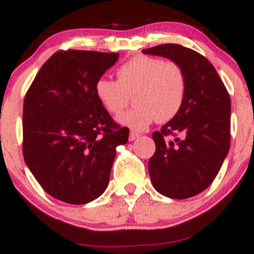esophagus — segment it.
Masks as SVG:
<instances>
[{"instance_id": "1", "label": "esophagus", "mask_w": 254, "mask_h": 254, "mask_svg": "<svg viewBox=\"0 0 254 254\" xmlns=\"http://www.w3.org/2000/svg\"><path fill=\"white\" fill-rule=\"evenodd\" d=\"M138 137H140V133L133 132V131L130 132V135H129V140H130V141H135V140H137Z\"/></svg>"}]
</instances>
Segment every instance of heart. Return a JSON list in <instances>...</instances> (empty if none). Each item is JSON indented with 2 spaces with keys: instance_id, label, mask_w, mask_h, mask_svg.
Listing matches in <instances>:
<instances>
[{
  "instance_id": "b5f03b06",
  "label": "heart",
  "mask_w": 254,
  "mask_h": 254,
  "mask_svg": "<svg viewBox=\"0 0 254 254\" xmlns=\"http://www.w3.org/2000/svg\"><path fill=\"white\" fill-rule=\"evenodd\" d=\"M116 79L100 77L95 83V94L106 110L112 114L122 112L135 91L136 106L117 118L121 124L136 131L159 123L171 121L185 104L187 74L175 61L161 58L137 55L124 63L117 71Z\"/></svg>"
}]
</instances>
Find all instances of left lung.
Wrapping results in <instances>:
<instances>
[{
	"label": "left lung",
	"mask_w": 254,
	"mask_h": 254,
	"mask_svg": "<svg viewBox=\"0 0 254 254\" xmlns=\"http://www.w3.org/2000/svg\"><path fill=\"white\" fill-rule=\"evenodd\" d=\"M142 53L178 63L187 74L182 108L153 132L155 152L148 171L160 194L171 199L191 197L213 182L229 152V94L212 64L193 49L169 43Z\"/></svg>",
	"instance_id": "obj_1"
}]
</instances>
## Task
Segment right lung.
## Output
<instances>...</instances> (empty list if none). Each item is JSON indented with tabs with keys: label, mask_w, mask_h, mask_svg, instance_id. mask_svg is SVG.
<instances>
[{
	"label": "right lung",
	"mask_w": 254,
	"mask_h": 254,
	"mask_svg": "<svg viewBox=\"0 0 254 254\" xmlns=\"http://www.w3.org/2000/svg\"><path fill=\"white\" fill-rule=\"evenodd\" d=\"M118 53L60 50L43 64L24 99L23 154L42 188L83 205L110 182L116 148L129 138L95 94Z\"/></svg>",
	"instance_id": "add662e5"
}]
</instances>
